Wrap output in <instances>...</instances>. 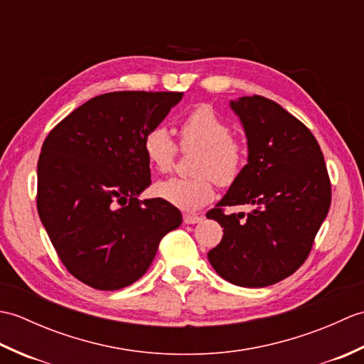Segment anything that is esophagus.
Instances as JSON below:
<instances>
[{
	"instance_id": "esophagus-1",
	"label": "esophagus",
	"mask_w": 364,
	"mask_h": 364,
	"mask_svg": "<svg viewBox=\"0 0 364 364\" xmlns=\"http://www.w3.org/2000/svg\"><path fill=\"white\" fill-rule=\"evenodd\" d=\"M183 220H184V223H188V225H192V223L202 222L203 218H202V215H196V214H184Z\"/></svg>"
}]
</instances>
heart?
<instances>
[{
  "instance_id": "b5f03b06",
  "label": "heart",
  "mask_w": 364,
  "mask_h": 364,
  "mask_svg": "<svg viewBox=\"0 0 364 364\" xmlns=\"http://www.w3.org/2000/svg\"><path fill=\"white\" fill-rule=\"evenodd\" d=\"M184 149H198L189 178L172 176L154 184V196L181 211H197L214 198V180L228 186L245 166V146L231 137V128L211 106H198L183 119L180 127ZM142 149L146 161L167 172L172 167L176 145L164 127H154L145 134Z\"/></svg>"
}]
</instances>
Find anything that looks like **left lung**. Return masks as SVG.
<instances>
[{
  "mask_svg": "<svg viewBox=\"0 0 364 364\" xmlns=\"http://www.w3.org/2000/svg\"><path fill=\"white\" fill-rule=\"evenodd\" d=\"M244 128L247 164L214 210L206 214L223 228L208 259L223 280L264 288L304 264L327 218L331 188L321 146L304 123L272 100H231ZM254 210L225 215L223 205Z\"/></svg>",
  "mask_w": 364,
  "mask_h": 364,
  "instance_id": "8db88e82",
  "label": "left lung"
}]
</instances>
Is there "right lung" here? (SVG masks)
<instances>
[{
  "label": "right lung",
  "instance_id": "1",
  "mask_svg": "<svg viewBox=\"0 0 364 364\" xmlns=\"http://www.w3.org/2000/svg\"><path fill=\"white\" fill-rule=\"evenodd\" d=\"M183 92H109L68 114L46 136L37 162V210L68 272L100 291L141 278L161 239L181 225L150 186L145 134Z\"/></svg>",
  "mask_w": 364,
  "mask_h": 364
}]
</instances>
